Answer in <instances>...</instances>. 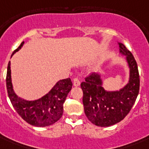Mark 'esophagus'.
Returning <instances> with one entry per match:
<instances>
[{
  "label": "esophagus",
  "instance_id": "1",
  "mask_svg": "<svg viewBox=\"0 0 149 149\" xmlns=\"http://www.w3.org/2000/svg\"><path fill=\"white\" fill-rule=\"evenodd\" d=\"M73 85L75 86H79L80 85V80L77 77H75L73 79Z\"/></svg>",
  "mask_w": 149,
  "mask_h": 149
}]
</instances>
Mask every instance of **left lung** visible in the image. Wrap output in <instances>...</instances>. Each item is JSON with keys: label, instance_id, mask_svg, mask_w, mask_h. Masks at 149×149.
Returning <instances> with one entry per match:
<instances>
[{"label": "left lung", "instance_id": "1", "mask_svg": "<svg viewBox=\"0 0 149 149\" xmlns=\"http://www.w3.org/2000/svg\"><path fill=\"white\" fill-rule=\"evenodd\" d=\"M118 45L120 52L127 56L129 83L119 91H106L102 87L99 75L92 72L80 85L86 116L91 123L100 127H109L122 120L132 108L139 93L140 78L136 61L125 45Z\"/></svg>", "mask_w": 149, "mask_h": 149}]
</instances>
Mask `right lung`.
Masks as SVG:
<instances>
[{"instance_id":"obj_1","label":"right lung","mask_w":149,"mask_h":149,"mask_svg":"<svg viewBox=\"0 0 149 149\" xmlns=\"http://www.w3.org/2000/svg\"><path fill=\"white\" fill-rule=\"evenodd\" d=\"M24 42L13 52L12 55L22 48ZM7 91L11 104L23 120L36 127L49 126L58 120L63 116V104L68 93L72 89L70 78L57 82L50 92L41 99L28 101L18 97L13 91L10 78V63L9 62L6 77Z\"/></svg>"}]
</instances>
